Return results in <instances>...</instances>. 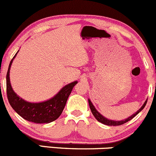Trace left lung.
<instances>
[{"label": "left lung", "instance_id": "8db88e82", "mask_svg": "<svg viewBox=\"0 0 156 156\" xmlns=\"http://www.w3.org/2000/svg\"><path fill=\"white\" fill-rule=\"evenodd\" d=\"M147 100L146 101L145 103L144 104V105L141 107V108L139 110H137V112H136L135 113L133 114L131 116L128 117V119H126L125 120H122V121H113V120H110L108 119L105 118V117H104L101 114H100L98 113V112L96 110V109L94 108V105H93L92 104H91V101L89 99V107H90V109H91V113H92L93 115H94V117H95L96 119L98 120V122H101L102 124H104V125H107V126H121V125H123L125 124V123H126L127 122L130 121L131 119H132L133 118H134V116H135L136 115H137L138 113H140V112L141 111V110H143V109L145 107L146 104H147Z\"/></svg>", "mask_w": 156, "mask_h": 156}]
</instances>
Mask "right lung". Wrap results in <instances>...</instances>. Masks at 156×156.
I'll return each mask as SVG.
<instances>
[{
  "label": "right lung",
  "instance_id": "1",
  "mask_svg": "<svg viewBox=\"0 0 156 156\" xmlns=\"http://www.w3.org/2000/svg\"><path fill=\"white\" fill-rule=\"evenodd\" d=\"M17 53L11 60L6 73V94L9 104L25 120L40 124L52 122L60 116L65 108L67 98L77 82H73L65 86L55 96L46 101L41 103L25 101L14 92L9 81V69Z\"/></svg>",
  "mask_w": 156,
  "mask_h": 156
}]
</instances>
